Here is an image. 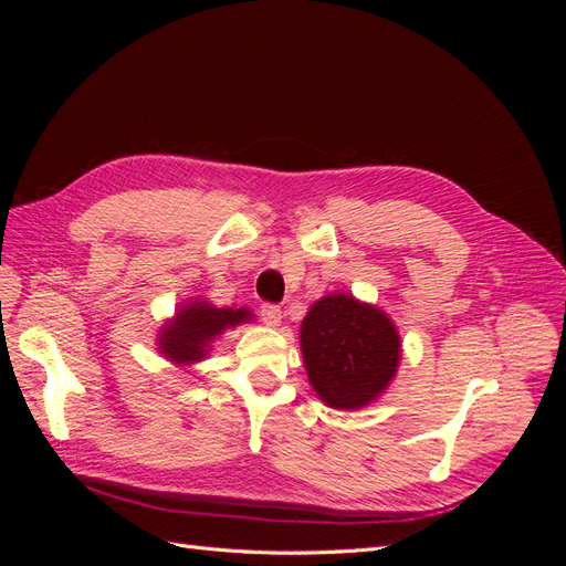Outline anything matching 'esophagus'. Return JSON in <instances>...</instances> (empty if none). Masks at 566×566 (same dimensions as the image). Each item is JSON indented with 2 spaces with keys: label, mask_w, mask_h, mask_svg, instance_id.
<instances>
[{
  "label": "esophagus",
  "mask_w": 566,
  "mask_h": 566,
  "mask_svg": "<svg viewBox=\"0 0 566 566\" xmlns=\"http://www.w3.org/2000/svg\"><path fill=\"white\" fill-rule=\"evenodd\" d=\"M260 318L266 323V325H279L281 323V306L279 304H262L260 306Z\"/></svg>",
  "instance_id": "obj_1"
}]
</instances>
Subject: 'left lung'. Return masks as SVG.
<instances>
[{
  "label": "left lung",
  "mask_w": 566,
  "mask_h": 566,
  "mask_svg": "<svg viewBox=\"0 0 566 566\" xmlns=\"http://www.w3.org/2000/svg\"><path fill=\"white\" fill-rule=\"evenodd\" d=\"M300 342L310 382L333 408H361L380 397L401 356L391 321L352 295L318 300L302 323Z\"/></svg>",
  "instance_id": "left-lung-1"
}]
</instances>
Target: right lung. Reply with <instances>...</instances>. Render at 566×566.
Listing matches in <instances>:
<instances>
[{"mask_svg": "<svg viewBox=\"0 0 566 566\" xmlns=\"http://www.w3.org/2000/svg\"><path fill=\"white\" fill-rule=\"evenodd\" d=\"M250 318L248 310H214L205 302H191L184 306L177 321L167 325L160 337V349L177 364H191L205 356L210 339L219 335L229 325H238Z\"/></svg>", "mask_w": 566, "mask_h": 566, "instance_id": "right-lung-1", "label": "right lung"}]
</instances>
